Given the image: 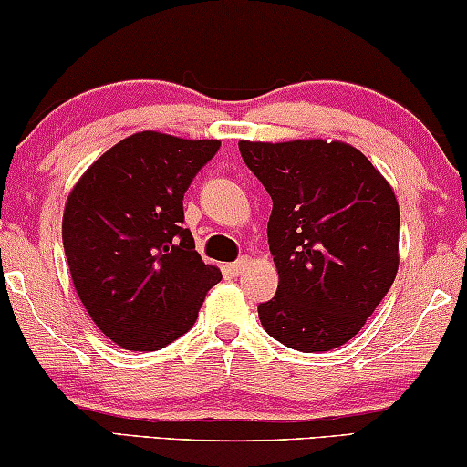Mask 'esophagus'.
I'll list each match as a JSON object with an SVG mask.
<instances>
[{
	"label": "esophagus",
	"mask_w": 467,
	"mask_h": 467,
	"mask_svg": "<svg viewBox=\"0 0 467 467\" xmlns=\"http://www.w3.org/2000/svg\"><path fill=\"white\" fill-rule=\"evenodd\" d=\"M250 261H252L250 256H241L239 261H234V264H230V265H228V272H230V275H233V276L244 275V272L248 270V267H250Z\"/></svg>",
	"instance_id": "obj_1"
}]
</instances>
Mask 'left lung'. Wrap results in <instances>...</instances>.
<instances>
[{
	"instance_id": "obj_1",
	"label": "left lung",
	"mask_w": 467,
	"mask_h": 467,
	"mask_svg": "<svg viewBox=\"0 0 467 467\" xmlns=\"http://www.w3.org/2000/svg\"><path fill=\"white\" fill-rule=\"evenodd\" d=\"M244 162L272 197L267 244L276 296L264 329L289 349L329 351L362 329L400 265V206L362 151L340 140H241Z\"/></svg>"
}]
</instances>
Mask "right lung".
Masks as SVG:
<instances>
[{"label":"right lung","instance_id":"obj_1","mask_svg":"<svg viewBox=\"0 0 467 467\" xmlns=\"http://www.w3.org/2000/svg\"><path fill=\"white\" fill-rule=\"evenodd\" d=\"M219 144L133 133L69 191L63 248L74 289L96 327L122 349L158 351L186 334L222 278L182 228L184 192Z\"/></svg>","mask_w":467,"mask_h":467}]
</instances>
